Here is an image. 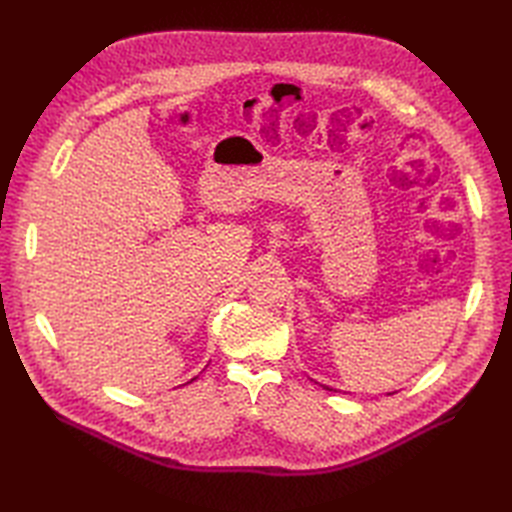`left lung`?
I'll use <instances>...</instances> for the list:
<instances>
[{
    "label": "left lung",
    "mask_w": 512,
    "mask_h": 512,
    "mask_svg": "<svg viewBox=\"0 0 512 512\" xmlns=\"http://www.w3.org/2000/svg\"><path fill=\"white\" fill-rule=\"evenodd\" d=\"M320 386H322V389H327V391H333V389H331V386H324V384H320ZM389 395H391V393H389Z\"/></svg>",
    "instance_id": "1"
}]
</instances>
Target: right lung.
<instances>
[{
  "mask_svg": "<svg viewBox=\"0 0 512 512\" xmlns=\"http://www.w3.org/2000/svg\"><path fill=\"white\" fill-rule=\"evenodd\" d=\"M194 380H196V378H192V380H190V382H194ZM190 382H188V384H190Z\"/></svg>",
  "mask_w": 512,
  "mask_h": 512,
  "instance_id": "right-lung-1",
  "label": "right lung"
}]
</instances>
